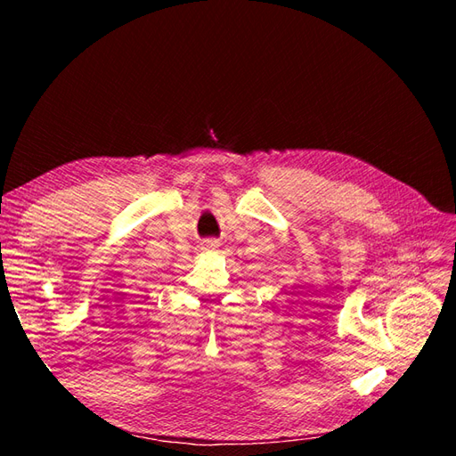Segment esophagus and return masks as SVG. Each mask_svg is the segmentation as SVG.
I'll return each instance as SVG.
<instances>
[{"mask_svg":"<svg viewBox=\"0 0 456 456\" xmlns=\"http://www.w3.org/2000/svg\"><path fill=\"white\" fill-rule=\"evenodd\" d=\"M203 245H205V247H216L218 241H216V240H205Z\"/></svg>","mask_w":456,"mask_h":456,"instance_id":"34e87169","label":"esophagus"}]
</instances>
